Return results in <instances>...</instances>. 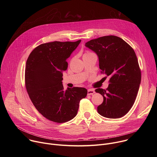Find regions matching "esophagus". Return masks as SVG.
<instances>
[{
	"mask_svg": "<svg viewBox=\"0 0 157 157\" xmlns=\"http://www.w3.org/2000/svg\"><path fill=\"white\" fill-rule=\"evenodd\" d=\"M95 93V91L94 89H89L87 90V95H92Z\"/></svg>",
	"mask_w": 157,
	"mask_h": 157,
	"instance_id": "obj_1",
	"label": "esophagus"
}]
</instances>
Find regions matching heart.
Wrapping results in <instances>:
<instances>
[{"instance_id":"1","label":"heart","mask_w":157,"mask_h":157,"mask_svg":"<svg viewBox=\"0 0 157 157\" xmlns=\"http://www.w3.org/2000/svg\"><path fill=\"white\" fill-rule=\"evenodd\" d=\"M89 53H86V54H89Z\"/></svg>"}]
</instances>
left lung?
<instances>
[{"mask_svg": "<svg viewBox=\"0 0 157 157\" xmlns=\"http://www.w3.org/2000/svg\"><path fill=\"white\" fill-rule=\"evenodd\" d=\"M85 46L96 53L101 72L110 77L105 90H95L104 98L98 107V113L109 119L123 117L133 106L141 82L135 52L123 39L114 35L91 40Z\"/></svg>", "mask_w": 157, "mask_h": 157, "instance_id": "1", "label": "left lung"}]
</instances>
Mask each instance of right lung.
Here are the masks:
<instances>
[{"instance_id":"obj_1","label":"right lung","mask_w":157,"mask_h":157,"mask_svg":"<svg viewBox=\"0 0 157 157\" xmlns=\"http://www.w3.org/2000/svg\"><path fill=\"white\" fill-rule=\"evenodd\" d=\"M53 41L40 44L30 54L25 67V86L39 113L47 119L63 123L76 115L79 104L86 97L84 87L64 90L63 71L68 68V59L81 43Z\"/></svg>"}]
</instances>
